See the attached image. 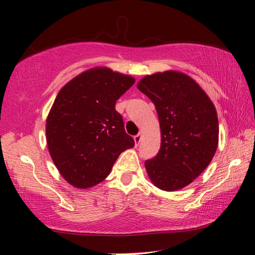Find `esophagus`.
<instances>
[{
    "mask_svg": "<svg viewBox=\"0 0 255 255\" xmlns=\"http://www.w3.org/2000/svg\"><path fill=\"white\" fill-rule=\"evenodd\" d=\"M133 140H135V144L136 145L139 144L140 140H141V133H138V135H136L135 137H133Z\"/></svg>",
    "mask_w": 255,
    "mask_h": 255,
    "instance_id": "34e87169",
    "label": "esophagus"
}]
</instances>
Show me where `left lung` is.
I'll return each instance as SVG.
<instances>
[{
    "instance_id": "8db88e82",
    "label": "left lung",
    "mask_w": 255,
    "mask_h": 255,
    "mask_svg": "<svg viewBox=\"0 0 255 255\" xmlns=\"http://www.w3.org/2000/svg\"><path fill=\"white\" fill-rule=\"evenodd\" d=\"M137 88L156 108L161 148L145 167L152 182L165 191L191 183L213 159L218 145V119L208 96L178 72L145 76Z\"/></svg>"
}]
</instances>
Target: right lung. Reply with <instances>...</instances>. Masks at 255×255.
Masks as SVG:
<instances>
[{
  "label": "right lung",
  "instance_id": "1",
  "mask_svg": "<svg viewBox=\"0 0 255 255\" xmlns=\"http://www.w3.org/2000/svg\"><path fill=\"white\" fill-rule=\"evenodd\" d=\"M135 83L109 68L82 73L60 90L46 123L56 167L76 188L93 187L109 175L120 153L135 146L116 102Z\"/></svg>",
  "mask_w": 255,
  "mask_h": 255
}]
</instances>
